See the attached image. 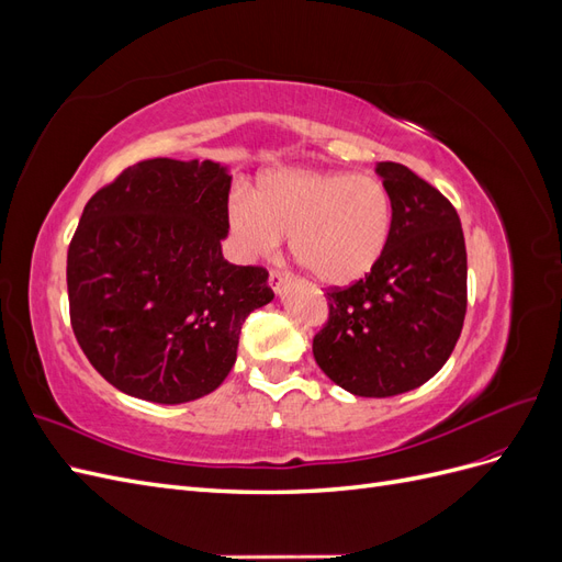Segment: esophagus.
<instances>
[{"label":"esophagus","mask_w":562,"mask_h":562,"mask_svg":"<svg viewBox=\"0 0 562 562\" xmlns=\"http://www.w3.org/2000/svg\"><path fill=\"white\" fill-rule=\"evenodd\" d=\"M285 281H288V271H283V269H271L269 271V285L274 288L277 293H281V288L285 285Z\"/></svg>","instance_id":"esophagus-1"}]
</instances>
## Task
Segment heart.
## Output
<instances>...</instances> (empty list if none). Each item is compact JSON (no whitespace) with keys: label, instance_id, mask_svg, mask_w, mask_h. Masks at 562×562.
Returning <instances> with one entry per match:
<instances>
[{"label":"heart","instance_id":"1","mask_svg":"<svg viewBox=\"0 0 562 562\" xmlns=\"http://www.w3.org/2000/svg\"><path fill=\"white\" fill-rule=\"evenodd\" d=\"M227 217L248 258H271L291 234V250L302 267L326 285H349L382 260L394 203L372 176L271 168L252 194L236 190L229 196Z\"/></svg>","mask_w":562,"mask_h":562}]
</instances>
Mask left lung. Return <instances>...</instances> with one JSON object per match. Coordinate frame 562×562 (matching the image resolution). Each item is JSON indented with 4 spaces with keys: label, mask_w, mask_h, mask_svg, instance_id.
I'll use <instances>...</instances> for the list:
<instances>
[{
    "label": "left lung",
    "mask_w": 562,
    "mask_h": 562,
    "mask_svg": "<svg viewBox=\"0 0 562 562\" xmlns=\"http://www.w3.org/2000/svg\"><path fill=\"white\" fill-rule=\"evenodd\" d=\"M394 203L391 239L368 277L326 288L314 359L356 396L384 398L446 366L467 316V246L452 203L411 168L380 161Z\"/></svg>",
    "instance_id": "8db88e82"
}]
</instances>
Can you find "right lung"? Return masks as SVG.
<instances>
[{
    "label": "right lung",
    "mask_w": 562,
    "mask_h": 562,
    "mask_svg": "<svg viewBox=\"0 0 562 562\" xmlns=\"http://www.w3.org/2000/svg\"><path fill=\"white\" fill-rule=\"evenodd\" d=\"M229 182L213 161L149 159L83 206L67 248L70 323L91 366L128 396L211 394L244 321L274 297L265 267L223 258Z\"/></svg>",
    "instance_id": "1"
}]
</instances>
